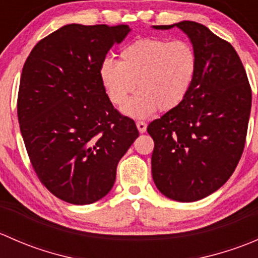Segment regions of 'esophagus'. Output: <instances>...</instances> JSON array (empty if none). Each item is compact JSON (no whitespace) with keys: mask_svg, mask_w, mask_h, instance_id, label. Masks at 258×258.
<instances>
[{"mask_svg":"<svg viewBox=\"0 0 258 258\" xmlns=\"http://www.w3.org/2000/svg\"><path fill=\"white\" fill-rule=\"evenodd\" d=\"M136 126H137V130H139L141 134L146 132V128H147V123H146V122H144V121H137Z\"/></svg>","mask_w":258,"mask_h":258,"instance_id":"obj_1","label":"esophagus"}]
</instances>
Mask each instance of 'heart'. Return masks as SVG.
<instances>
[{
	"mask_svg": "<svg viewBox=\"0 0 258 258\" xmlns=\"http://www.w3.org/2000/svg\"><path fill=\"white\" fill-rule=\"evenodd\" d=\"M197 70L196 52L184 40L146 37L124 46L119 61L107 57L100 77L113 105L123 106L134 90L139 92L124 106L134 118L177 107L186 98Z\"/></svg>",
	"mask_w": 258,
	"mask_h": 258,
	"instance_id": "obj_1",
	"label": "heart"
}]
</instances>
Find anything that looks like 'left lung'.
<instances>
[{
    "instance_id": "left-lung-1",
    "label": "left lung",
    "mask_w": 258,
    "mask_h": 258,
    "mask_svg": "<svg viewBox=\"0 0 258 258\" xmlns=\"http://www.w3.org/2000/svg\"><path fill=\"white\" fill-rule=\"evenodd\" d=\"M177 27L196 52L197 70L183 101L151 122L155 148L152 177L158 191L178 202L210 196L235 171L246 141L252 93L235 48L206 26L181 21Z\"/></svg>"
}]
</instances>
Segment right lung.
Wrapping results in <instances>:
<instances>
[{"label":"right lung","instance_id":"1","mask_svg":"<svg viewBox=\"0 0 258 258\" xmlns=\"http://www.w3.org/2000/svg\"><path fill=\"white\" fill-rule=\"evenodd\" d=\"M126 25L70 23L41 40L23 66L17 114L38 178L51 194L90 205L113 187L116 168L139 131L117 112L100 67Z\"/></svg>","mask_w":258,"mask_h":258}]
</instances>
